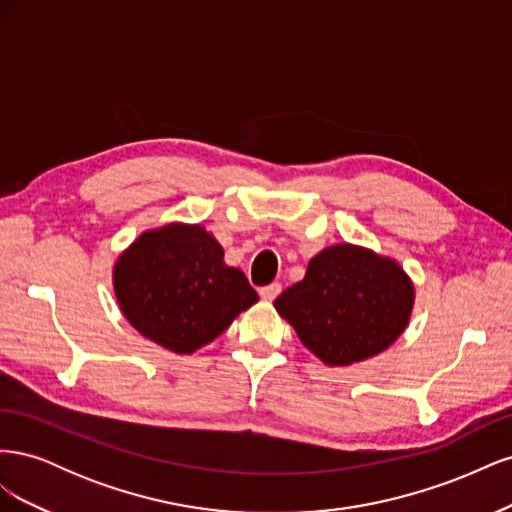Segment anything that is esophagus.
I'll return each mask as SVG.
<instances>
[{"label": "esophagus", "mask_w": 512, "mask_h": 512, "mask_svg": "<svg viewBox=\"0 0 512 512\" xmlns=\"http://www.w3.org/2000/svg\"><path fill=\"white\" fill-rule=\"evenodd\" d=\"M282 292V284H269V286H262L260 288V297L265 299V301H273V299H277V294Z\"/></svg>", "instance_id": "34e87169"}]
</instances>
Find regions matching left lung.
Here are the masks:
<instances>
[{"mask_svg": "<svg viewBox=\"0 0 512 512\" xmlns=\"http://www.w3.org/2000/svg\"><path fill=\"white\" fill-rule=\"evenodd\" d=\"M273 305L309 352L344 367L380 354L404 333L414 286L393 258L339 243L309 260L303 280Z\"/></svg>", "mask_w": 512, "mask_h": 512, "instance_id": "1", "label": "left lung"}]
</instances>
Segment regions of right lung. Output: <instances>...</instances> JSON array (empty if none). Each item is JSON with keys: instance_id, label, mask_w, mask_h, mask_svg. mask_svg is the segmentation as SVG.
I'll return each mask as SVG.
<instances>
[{"instance_id": "1", "label": "right lung", "mask_w": 512, "mask_h": 512, "mask_svg": "<svg viewBox=\"0 0 512 512\" xmlns=\"http://www.w3.org/2000/svg\"><path fill=\"white\" fill-rule=\"evenodd\" d=\"M115 297L132 327L158 346L192 354L258 301L241 269L200 224L143 232L113 269Z\"/></svg>"}]
</instances>
